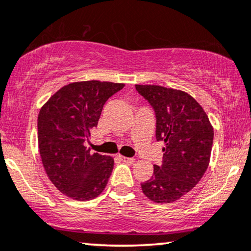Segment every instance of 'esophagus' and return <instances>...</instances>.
<instances>
[{
	"label": "esophagus",
	"mask_w": 251,
	"mask_h": 251,
	"mask_svg": "<svg viewBox=\"0 0 251 251\" xmlns=\"http://www.w3.org/2000/svg\"><path fill=\"white\" fill-rule=\"evenodd\" d=\"M119 159L123 160L124 163H134V158H131V157H124V156H119Z\"/></svg>",
	"instance_id": "esophagus-1"
}]
</instances>
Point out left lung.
<instances>
[{"label":"left lung","instance_id":"left-lung-1","mask_svg":"<svg viewBox=\"0 0 251 251\" xmlns=\"http://www.w3.org/2000/svg\"><path fill=\"white\" fill-rule=\"evenodd\" d=\"M156 116V140L164 142L162 165H153L142 192L156 203H172L198 185L208 169L213 128L204 110L182 91L135 85Z\"/></svg>","mask_w":251,"mask_h":251}]
</instances>
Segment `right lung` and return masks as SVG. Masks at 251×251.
<instances>
[{"instance_id": "1", "label": "right lung", "mask_w": 251, "mask_h": 251, "mask_svg": "<svg viewBox=\"0 0 251 251\" xmlns=\"http://www.w3.org/2000/svg\"><path fill=\"white\" fill-rule=\"evenodd\" d=\"M124 83L80 81L56 92L38 117V145L46 173L59 192L89 201L104 190L113 169L110 156L92 153L85 146L98 126L103 105Z\"/></svg>"}]
</instances>
